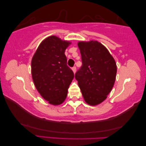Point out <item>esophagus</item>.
<instances>
[{"instance_id":"obj_1","label":"esophagus","mask_w":146,"mask_h":146,"mask_svg":"<svg viewBox=\"0 0 146 146\" xmlns=\"http://www.w3.org/2000/svg\"><path fill=\"white\" fill-rule=\"evenodd\" d=\"M72 71H73L74 74H75L76 72V67H72Z\"/></svg>"}]
</instances>
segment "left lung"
Listing matches in <instances>:
<instances>
[{"instance_id": "obj_1", "label": "left lung", "mask_w": 146, "mask_h": 146, "mask_svg": "<svg viewBox=\"0 0 146 146\" xmlns=\"http://www.w3.org/2000/svg\"><path fill=\"white\" fill-rule=\"evenodd\" d=\"M82 65L75 77L85 102L96 106L104 102L113 87L117 67L114 58L98 41L77 43Z\"/></svg>"}]
</instances>
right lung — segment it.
I'll return each mask as SVG.
<instances>
[{
    "instance_id": "1",
    "label": "right lung",
    "mask_w": 146,
    "mask_h": 146,
    "mask_svg": "<svg viewBox=\"0 0 146 146\" xmlns=\"http://www.w3.org/2000/svg\"><path fill=\"white\" fill-rule=\"evenodd\" d=\"M71 43L70 41L50 36L41 41L33 56V81L41 97L50 105L57 106L64 102L74 79L65 55Z\"/></svg>"
}]
</instances>
